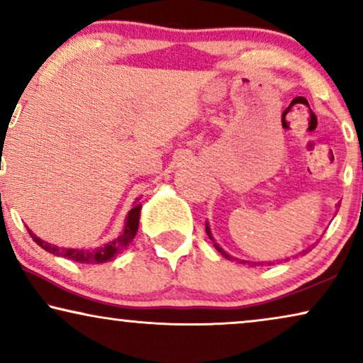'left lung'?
<instances>
[{
  "label": "left lung",
  "instance_id": "1",
  "mask_svg": "<svg viewBox=\"0 0 363 363\" xmlns=\"http://www.w3.org/2000/svg\"><path fill=\"white\" fill-rule=\"evenodd\" d=\"M206 235H208V236H210V240H211V241H215V240H213V236H211V231H210V226H208V223H206ZM215 247H216V250H218V251H220V252H221V255H223V256H225V257H226V259H235V257H231L230 255H228V252H225V251H223V247H220V246H218V245H216V242H215ZM267 264H271V262H267Z\"/></svg>",
  "mask_w": 363,
  "mask_h": 363
}]
</instances>
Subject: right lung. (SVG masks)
<instances>
[{
	"label": "right lung",
	"mask_w": 363,
	"mask_h": 363,
	"mask_svg": "<svg viewBox=\"0 0 363 363\" xmlns=\"http://www.w3.org/2000/svg\"><path fill=\"white\" fill-rule=\"evenodd\" d=\"M140 210H142L140 203H135L125 218V226H123L122 235L117 236L116 240L108 241L107 245H104L101 247H94V250L59 247V246L51 245V242L41 240V238H38L33 231H29V230L28 231H29V235H31L33 241H36L38 245L43 247V250L49 251L51 255L62 256V257H66V259L82 262V264H101V262L112 261L117 255H121V252L128 246V242L135 238L137 230H138V220H140Z\"/></svg>",
	"instance_id": "1"
}]
</instances>
